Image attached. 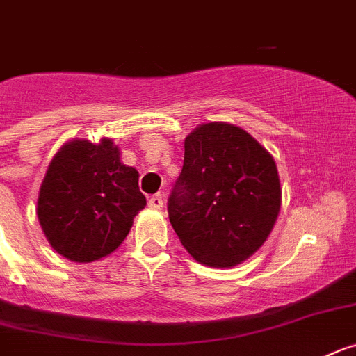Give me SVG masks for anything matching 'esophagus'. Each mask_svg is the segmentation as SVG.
Returning a JSON list of instances; mask_svg holds the SVG:
<instances>
[{
    "instance_id": "esophagus-1",
    "label": "esophagus",
    "mask_w": 356,
    "mask_h": 356,
    "mask_svg": "<svg viewBox=\"0 0 356 356\" xmlns=\"http://www.w3.org/2000/svg\"><path fill=\"white\" fill-rule=\"evenodd\" d=\"M148 207L153 208V210H161L164 207V197H162V194L152 195L148 200Z\"/></svg>"
}]
</instances>
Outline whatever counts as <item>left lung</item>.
Here are the masks:
<instances>
[{
  "instance_id": "obj_1",
  "label": "left lung",
  "mask_w": 356,
  "mask_h": 356,
  "mask_svg": "<svg viewBox=\"0 0 356 356\" xmlns=\"http://www.w3.org/2000/svg\"><path fill=\"white\" fill-rule=\"evenodd\" d=\"M280 210L272 155L229 123H207L185 139V156L168 200L181 245L208 266H234L268 238Z\"/></svg>"
}]
</instances>
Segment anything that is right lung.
Listing matches in <instances>:
<instances>
[{"label": "right lung", "instance_id": "add662e5", "mask_svg": "<svg viewBox=\"0 0 356 356\" xmlns=\"http://www.w3.org/2000/svg\"><path fill=\"white\" fill-rule=\"evenodd\" d=\"M138 171L120 162L111 139L70 141L49 164L38 194V220L52 249L77 263L120 247L146 207Z\"/></svg>", "mask_w": 356, "mask_h": 356}]
</instances>
